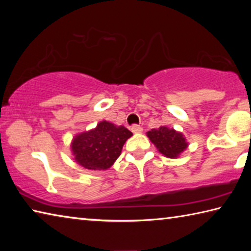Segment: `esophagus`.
Here are the masks:
<instances>
[{
  "label": "esophagus",
  "instance_id": "esophagus-1",
  "mask_svg": "<svg viewBox=\"0 0 251 251\" xmlns=\"http://www.w3.org/2000/svg\"><path fill=\"white\" fill-rule=\"evenodd\" d=\"M131 131H133L134 134H139V133H142V130H143V128L139 125H137V124H134L133 126H131Z\"/></svg>",
  "mask_w": 251,
  "mask_h": 251
}]
</instances>
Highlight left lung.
<instances>
[{
  "instance_id": "left-lung-1",
  "label": "left lung",
  "mask_w": 251,
  "mask_h": 251,
  "mask_svg": "<svg viewBox=\"0 0 251 251\" xmlns=\"http://www.w3.org/2000/svg\"><path fill=\"white\" fill-rule=\"evenodd\" d=\"M151 143L157 147L161 154L168 158H175L184 151L188 144L181 133L171 129L166 126H161L157 129H151L147 133Z\"/></svg>"
}]
</instances>
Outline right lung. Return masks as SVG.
I'll return each mask as SVG.
<instances>
[{"label":"right lung","mask_w":251,"mask_h":251,"mask_svg":"<svg viewBox=\"0 0 251 251\" xmlns=\"http://www.w3.org/2000/svg\"><path fill=\"white\" fill-rule=\"evenodd\" d=\"M131 135L124 126L103 121L96 128L76 136L72 143V151L80 166L92 171H105L120 157L123 146Z\"/></svg>","instance_id":"add662e5"}]
</instances>
